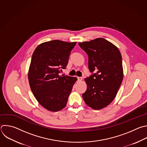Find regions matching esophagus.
Returning a JSON list of instances; mask_svg holds the SVG:
<instances>
[{"label": "esophagus", "mask_w": 147, "mask_h": 147, "mask_svg": "<svg viewBox=\"0 0 147 147\" xmlns=\"http://www.w3.org/2000/svg\"><path fill=\"white\" fill-rule=\"evenodd\" d=\"M77 79H78V80L79 81H82V77H77Z\"/></svg>", "instance_id": "34e87169"}]
</instances>
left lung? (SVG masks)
Segmentation results:
<instances>
[{"label":"left lung","mask_w":147,"mask_h":147,"mask_svg":"<svg viewBox=\"0 0 147 147\" xmlns=\"http://www.w3.org/2000/svg\"><path fill=\"white\" fill-rule=\"evenodd\" d=\"M88 56L91 76L85 79L87 89L82 94L85 103L94 110L110 105L122 82V57L118 48L103 38L78 43Z\"/></svg>","instance_id":"obj_1"}]
</instances>
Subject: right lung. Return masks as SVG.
Wrapping results in <instances>:
<instances>
[{
    "mask_svg": "<svg viewBox=\"0 0 147 147\" xmlns=\"http://www.w3.org/2000/svg\"><path fill=\"white\" fill-rule=\"evenodd\" d=\"M76 42L58 40L38 45L32 55L28 72L30 89L37 102L47 110L55 112L66 106L77 78L60 76L66 69Z\"/></svg>",
    "mask_w": 147,
    "mask_h": 147,
    "instance_id": "obj_1",
    "label": "right lung"
}]
</instances>
